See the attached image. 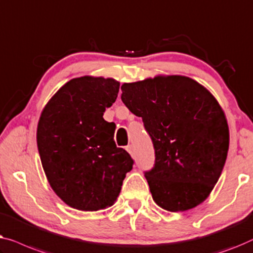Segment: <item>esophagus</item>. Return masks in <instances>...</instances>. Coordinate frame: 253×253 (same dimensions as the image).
<instances>
[{
  "label": "esophagus",
  "mask_w": 253,
  "mask_h": 253,
  "mask_svg": "<svg viewBox=\"0 0 253 253\" xmlns=\"http://www.w3.org/2000/svg\"><path fill=\"white\" fill-rule=\"evenodd\" d=\"M126 150H127L128 152H129V154H130L131 156L134 155V147H133V145H131V144L127 145V147H126Z\"/></svg>",
  "instance_id": "esophagus-1"
}]
</instances>
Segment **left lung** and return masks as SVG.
<instances>
[{"label":"left lung","instance_id":"left-lung-1","mask_svg":"<svg viewBox=\"0 0 253 253\" xmlns=\"http://www.w3.org/2000/svg\"><path fill=\"white\" fill-rule=\"evenodd\" d=\"M122 90L124 104L141 117L154 144V167L144 172L154 201L170 212L204 202L229 147L228 125L216 99L181 76L124 84Z\"/></svg>","mask_w":253,"mask_h":253}]
</instances>
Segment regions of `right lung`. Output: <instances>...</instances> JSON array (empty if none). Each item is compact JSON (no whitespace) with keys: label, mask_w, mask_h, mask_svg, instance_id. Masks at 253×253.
I'll list each match as a JSON object with an SVG mask.
<instances>
[{"label":"right lung","mask_w":253,"mask_h":253,"mask_svg":"<svg viewBox=\"0 0 253 253\" xmlns=\"http://www.w3.org/2000/svg\"><path fill=\"white\" fill-rule=\"evenodd\" d=\"M119 83L104 78L70 80L52 96L39 120L42 167L63 202L81 211L111 206L134 161L113 140L115 123L103 118L116 102Z\"/></svg>","instance_id":"right-lung-1"}]
</instances>
